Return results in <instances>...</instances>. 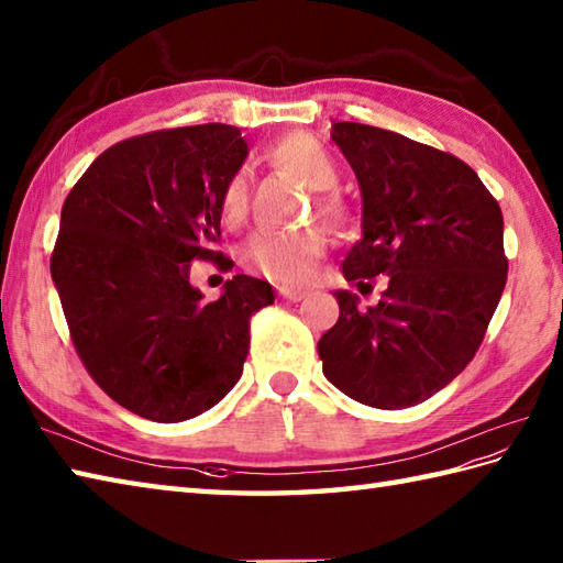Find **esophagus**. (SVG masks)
I'll return each mask as SVG.
<instances>
[{"label":"esophagus","mask_w":563,"mask_h":563,"mask_svg":"<svg viewBox=\"0 0 563 563\" xmlns=\"http://www.w3.org/2000/svg\"><path fill=\"white\" fill-rule=\"evenodd\" d=\"M279 294L286 298V301H301V298H306V289H301V286H282Z\"/></svg>","instance_id":"esophagus-1"}]
</instances>
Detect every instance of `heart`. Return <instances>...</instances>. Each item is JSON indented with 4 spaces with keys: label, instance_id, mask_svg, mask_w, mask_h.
<instances>
[{
    "label": "heart",
    "instance_id": "obj_1",
    "mask_svg": "<svg viewBox=\"0 0 563 563\" xmlns=\"http://www.w3.org/2000/svg\"><path fill=\"white\" fill-rule=\"evenodd\" d=\"M265 157L274 167L289 172L316 189V209L328 223L340 225L347 221V203L332 189L340 181V165L318 137L308 133H286L267 147ZM218 209H221L225 223L238 225L245 221L250 209V185L245 172H233L225 179ZM325 245L328 235L318 225L306 228L301 233L262 231L247 240L243 252H240V260H243L247 272L260 274V277L279 284H298L311 277L313 265L325 252Z\"/></svg>",
    "mask_w": 563,
    "mask_h": 563
}]
</instances>
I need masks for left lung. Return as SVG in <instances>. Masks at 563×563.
<instances>
[{
    "mask_svg": "<svg viewBox=\"0 0 563 563\" xmlns=\"http://www.w3.org/2000/svg\"><path fill=\"white\" fill-rule=\"evenodd\" d=\"M362 189L364 238L342 274L386 289L369 311L338 291L323 374L364 406L422 404L474 360L508 279L503 213L464 159L376 125L332 123Z\"/></svg>",
    "mask_w": 563,
    "mask_h": 563,
    "instance_id": "8db88e82",
    "label": "left lung"
}]
</instances>
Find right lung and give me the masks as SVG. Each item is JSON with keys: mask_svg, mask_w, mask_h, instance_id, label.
I'll return each mask as SVG.
<instances>
[{"mask_svg": "<svg viewBox=\"0 0 563 563\" xmlns=\"http://www.w3.org/2000/svg\"><path fill=\"white\" fill-rule=\"evenodd\" d=\"M247 145L201 123L125 137L67 194L51 255L77 357L101 391L155 422L216 406L243 374L250 318L272 286L235 274L216 301L189 284L194 260L225 262L221 191Z\"/></svg>", "mask_w": 563, "mask_h": 563, "instance_id": "1", "label": "right lung"}]
</instances>
